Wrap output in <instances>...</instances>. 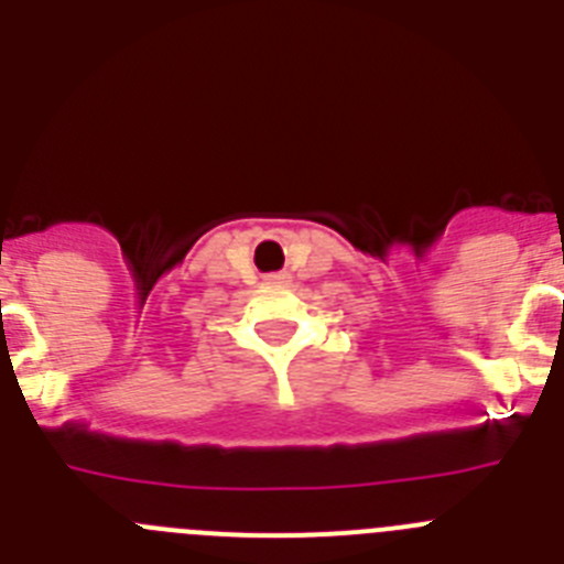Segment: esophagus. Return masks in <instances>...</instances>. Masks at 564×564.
<instances>
[{"label": "esophagus", "instance_id": "obj_1", "mask_svg": "<svg viewBox=\"0 0 564 564\" xmlns=\"http://www.w3.org/2000/svg\"><path fill=\"white\" fill-rule=\"evenodd\" d=\"M268 285H282V282H288V273L285 271H276V273H268L265 276Z\"/></svg>", "mask_w": 564, "mask_h": 564}]
</instances>
